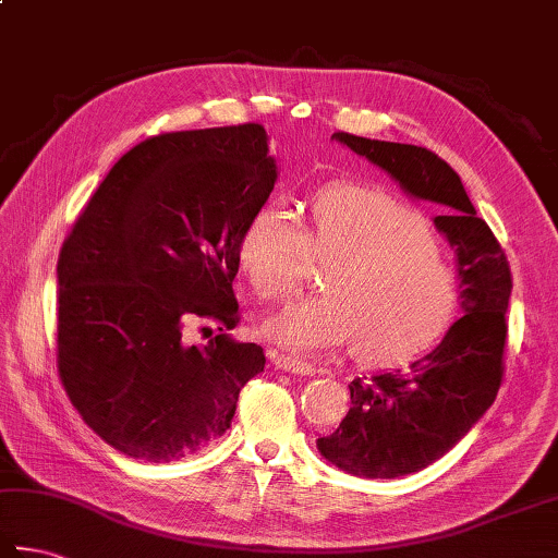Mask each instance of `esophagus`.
<instances>
[{
  "mask_svg": "<svg viewBox=\"0 0 558 558\" xmlns=\"http://www.w3.org/2000/svg\"><path fill=\"white\" fill-rule=\"evenodd\" d=\"M272 365L282 373H292V375H314L316 367L312 363H304L300 357H292V355H272Z\"/></svg>",
  "mask_w": 558,
  "mask_h": 558,
  "instance_id": "esophagus-1",
  "label": "esophagus"
}]
</instances>
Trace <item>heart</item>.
I'll list each match as a JSON object with an SVG mask.
<instances>
[{
  "label": "heart",
  "mask_w": 558,
  "mask_h": 558,
  "mask_svg": "<svg viewBox=\"0 0 558 558\" xmlns=\"http://www.w3.org/2000/svg\"><path fill=\"white\" fill-rule=\"evenodd\" d=\"M239 268L260 300L290 298L312 258L329 264L322 298L290 302L266 336L292 353H326L355 341L365 363L418 353L457 307V276L423 217L375 185L324 189L307 232L288 205H260L239 239Z\"/></svg>",
  "instance_id": "b5f03b06"
}]
</instances>
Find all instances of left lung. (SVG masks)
I'll return each mask as SVG.
<instances>
[{
    "label": "left lung",
    "mask_w": 558,
    "mask_h": 558,
    "mask_svg": "<svg viewBox=\"0 0 558 558\" xmlns=\"http://www.w3.org/2000/svg\"><path fill=\"white\" fill-rule=\"evenodd\" d=\"M331 137L385 169L411 198L440 205L442 215L433 222L457 254L462 319L407 369L355 377L348 385L351 411L331 435L316 440L326 460L348 474L395 478L440 460L496 401L504 381L510 266L462 179L435 151L351 133Z\"/></svg>",
    "instance_id": "left-lung-1"
}]
</instances>
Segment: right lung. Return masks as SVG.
I'll return each instance as SVG.
<instances>
[{"instance_id": "right-lung-1", "label": "right lung", "mask_w": 558, "mask_h": 558, "mask_svg": "<svg viewBox=\"0 0 558 558\" xmlns=\"http://www.w3.org/2000/svg\"><path fill=\"white\" fill-rule=\"evenodd\" d=\"M264 125L140 142L76 217L58 258V369L84 423L133 460L171 462L229 428L264 373L239 324V239L276 185ZM193 320L221 333L191 347Z\"/></svg>"}]
</instances>
